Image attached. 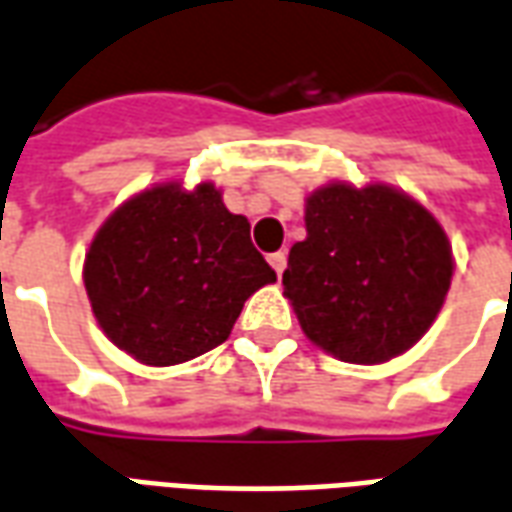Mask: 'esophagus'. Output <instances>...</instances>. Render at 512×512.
I'll return each instance as SVG.
<instances>
[{
  "mask_svg": "<svg viewBox=\"0 0 512 512\" xmlns=\"http://www.w3.org/2000/svg\"><path fill=\"white\" fill-rule=\"evenodd\" d=\"M268 263L277 271V277H282V271L288 266V255H285V252H274V255H268Z\"/></svg>",
  "mask_w": 512,
  "mask_h": 512,
  "instance_id": "obj_1",
  "label": "esophagus"
}]
</instances>
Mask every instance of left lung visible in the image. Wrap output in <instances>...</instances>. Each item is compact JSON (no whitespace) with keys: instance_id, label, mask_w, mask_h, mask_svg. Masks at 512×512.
Instances as JSON below:
<instances>
[{"instance_id":"left-lung-1","label":"left lung","mask_w":512,"mask_h":512,"mask_svg":"<svg viewBox=\"0 0 512 512\" xmlns=\"http://www.w3.org/2000/svg\"><path fill=\"white\" fill-rule=\"evenodd\" d=\"M304 224L282 285L307 340L351 365L406 354L436 321L455 271L436 216L395 186L332 180L304 200Z\"/></svg>"}]
</instances>
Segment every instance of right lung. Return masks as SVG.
Returning <instances> with one entry per match:
<instances>
[{
  "label": "right lung",
  "mask_w": 512,
  "mask_h": 512,
  "mask_svg": "<svg viewBox=\"0 0 512 512\" xmlns=\"http://www.w3.org/2000/svg\"><path fill=\"white\" fill-rule=\"evenodd\" d=\"M84 288L112 343L150 367L222 345L244 301L277 282L249 222L211 180L156 183L109 213L84 255Z\"/></svg>",
  "instance_id": "right-lung-1"
}]
</instances>
